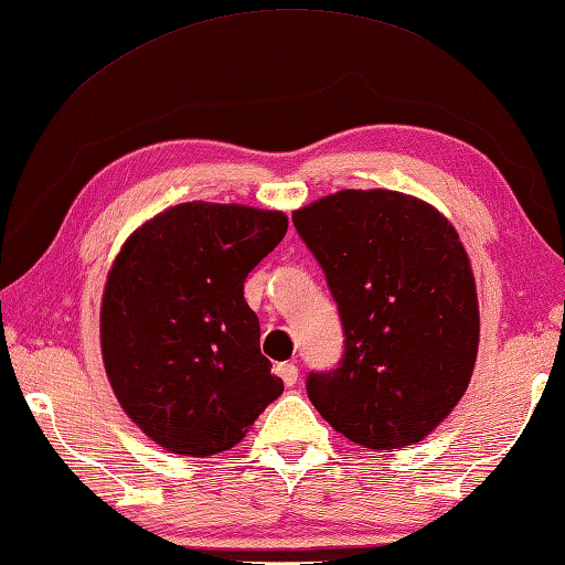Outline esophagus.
Instances as JSON below:
<instances>
[{"instance_id":"obj_1","label":"esophagus","mask_w":565,"mask_h":565,"mask_svg":"<svg viewBox=\"0 0 565 565\" xmlns=\"http://www.w3.org/2000/svg\"><path fill=\"white\" fill-rule=\"evenodd\" d=\"M276 373H279L281 381L289 387L296 385V381H299V367H296L294 363H279V365H276Z\"/></svg>"}]
</instances>
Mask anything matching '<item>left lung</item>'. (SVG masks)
<instances>
[{
  "instance_id": "8db88e82",
  "label": "left lung",
  "mask_w": 565,
  "mask_h": 565,
  "mask_svg": "<svg viewBox=\"0 0 565 565\" xmlns=\"http://www.w3.org/2000/svg\"><path fill=\"white\" fill-rule=\"evenodd\" d=\"M291 220L345 338L333 371L306 377L313 407L363 447L419 443L452 413L477 361V286L455 227L393 190L328 194Z\"/></svg>"
}]
</instances>
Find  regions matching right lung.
I'll return each instance as SVG.
<instances>
[{"label":"right lung","mask_w":565,"mask_h":565,"mask_svg":"<svg viewBox=\"0 0 565 565\" xmlns=\"http://www.w3.org/2000/svg\"><path fill=\"white\" fill-rule=\"evenodd\" d=\"M286 230L284 212L184 202L122 244L100 348L120 407L152 443L190 457L224 452L284 393L244 281Z\"/></svg>","instance_id":"right-lung-1"}]
</instances>
